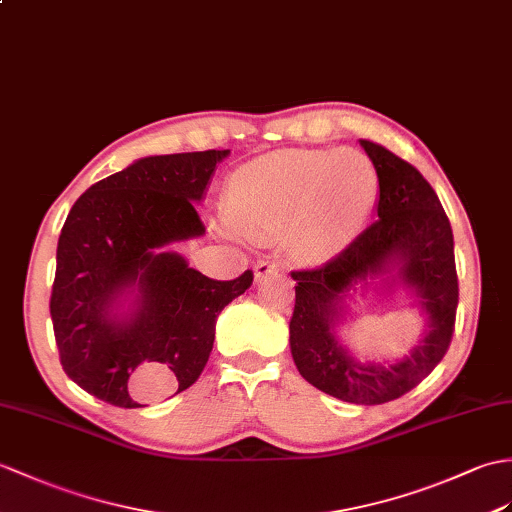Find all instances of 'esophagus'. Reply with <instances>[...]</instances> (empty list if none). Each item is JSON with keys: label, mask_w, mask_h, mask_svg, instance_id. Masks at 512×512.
Here are the masks:
<instances>
[{"label": "esophagus", "mask_w": 512, "mask_h": 512, "mask_svg": "<svg viewBox=\"0 0 512 512\" xmlns=\"http://www.w3.org/2000/svg\"><path fill=\"white\" fill-rule=\"evenodd\" d=\"M253 270H255V279L261 281V279H266L270 275H275V272L279 270V264H277V261H270V259H259Z\"/></svg>", "instance_id": "obj_1"}]
</instances>
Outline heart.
Wrapping results in <instances>:
<instances>
[{
    "label": "heart",
    "instance_id": "obj_1",
    "mask_svg": "<svg viewBox=\"0 0 512 512\" xmlns=\"http://www.w3.org/2000/svg\"><path fill=\"white\" fill-rule=\"evenodd\" d=\"M377 189L375 165L358 150H279L229 176L224 211L246 240L299 233L310 251L336 255L371 218Z\"/></svg>",
    "mask_w": 512,
    "mask_h": 512
}]
</instances>
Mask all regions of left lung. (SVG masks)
Returning a JSON list of instances; mask_svg holds the SVG:
<instances>
[{
    "label": "left lung",
    "instance_id": "left-lung-1",
    "mask_svg": "<svg viewBox=\"0 0 512 512\" xmlns=\"http://www.w3.org/2000/svg\"><path fill=\"white\" fill-rule=\"evenodd\" d=\"M360 144L377 170V220L325 266L292 272L296 301L290 349L299 373L318 390L377 406L419 386L445 358L456 323L458 275L454 233L432 185L395 152L368 139ZM379 276L389 287L399 282L413 292L428 329L401 363L362 365L337 342L333 327L346 292Z\"/></svg>",
    "mask_w": 512,
    "mask_h": 512
}]
</instances>
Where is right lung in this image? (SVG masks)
Segmentation results:
<instances>
[{
    "mask_svg": "<svg viewBox=\"0 0 512 512\" xmlns=\"http://www.w3.org/2000/svg\"><path fill=\"white\" fill-rule=\"evenodd\" d=\"M227 154L139 159L71 207L50 314L63 371L89 395L139 408L183 392L209 360L218 314L251 288V270L216 281L168 251L205 233L196 202Z\"/></svg>",
    "mask_w": 512,
    "mask_h": 512,
    "instance_id": "right-lung-1",
    "label": "right lung"
}]
</instances>
